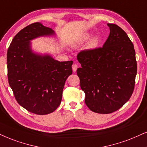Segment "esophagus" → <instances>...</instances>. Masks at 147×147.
<instances>
[{
  "mask_svg": "<svg viewBox=\"0 0 147 147\" xmlns=\"http://www.w3.org/2000/svg\"><path fill=\"white\" fill-rule=\"evenodd\" d=\"M72 70H73V72H75L76 71H77V68H78L77 65L76 64H72Z\"/></svg>",
  "mask_w": 147,
  "mask_h": 147,
  "instance_id": "1",
  "label": "esophagus"
}]
</instances>
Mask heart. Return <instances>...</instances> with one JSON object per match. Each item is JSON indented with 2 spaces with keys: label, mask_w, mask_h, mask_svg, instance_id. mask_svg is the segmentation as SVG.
<instances>
[{
  "label": "heart",
  "mask_w": 147,
  "mask_h": 147,
  "mask_svg": "<svg viewBox=\"0 0 147 147\" xmlns=\"http://www.w3.org/2000/svg\"><path fill=\"white\" fill-rule=\"evenodd\" d=\"M89 37H90L89 34H85L84 36H83V40H87ZM98 42H99V41H98L97 37H94V38H92V39L90 40V41L89 42L88 45H87V47H88L89 49H94V48L98 47Z\"/></svg>",
  "instance_id": "1"
}]
</instances>
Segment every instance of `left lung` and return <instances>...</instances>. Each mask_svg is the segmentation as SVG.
Masks as SVG:
<instances>
[{
    "label": "left lung",
    "instance_id": "obj_1",
    "mask_svg": "<svg viewBox=\"0 0 147 147\" xmlns=\"http://www.w3.org/2000/svg\"><path fill=\"white\" fill-rule=\"evenodd\" d=\"M110 34L102 47L83 50L77 70L85 102L93 112L109 114L122 107L132 95L137 73L136 53L125 31L107 24Z\"/></svg>",
    "mask_w": 147,
    "mask_h": 147
}]
</instances>
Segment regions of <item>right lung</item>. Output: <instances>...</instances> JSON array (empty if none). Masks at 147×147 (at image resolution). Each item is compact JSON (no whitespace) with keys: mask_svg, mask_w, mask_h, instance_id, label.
<instances>
[{"mask_svg":"<svg viewBox=\"0 0 147 147\" xmlns=\"http://www.w3.org/2000/svg\"><path fill=\"white\" fill-rule=\"evenodd\" d=\"M55 34L41 23L30 24L13 38L7 53L9 84L20 106L36 115L49 114L60 105L72 61L59 62L34 53L30 40Z\"/></svg>","mask_w":147,"mask_h":147,"instance_id":"right-lung-1","label":"right lung"}]
</instances>
